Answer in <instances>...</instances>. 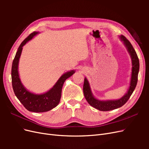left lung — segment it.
Wrapping results in <instances>:
<instances>
[{
    "label": "left lung",
    "instance_id": "8db88e82",
    "mask_svg": "<svg viewBox=\"0 0 149 149\" xmlns=\"http://www.w3.org/2000/svg\"><path fill=\"white\" fill-rule=\"evenodd\" d=\"M120 38L124 42L125 47H127V50L130 53V55L132 58V76L130 80V87L125 95L118 100L115 101H99L94 97L91 91L89 83L86 78L84 79L83 84V93L86 100L90 105L96 109L101 111H111L117 108L120 107L126 103L130 96L132 95L135 88L136 87L138 80V73L139 71V60L137 53L133 48L132 44L129 40L126 38L124 35L120 36Z\"/></svg>",
    "mask_w": 149,
    "mask_h": 149
}]
</instances>
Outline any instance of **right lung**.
Segmentation results:
<instances>
[{"label":"right lung","instance_id":"add662e5","mask_svg":"<svg viewBox=\"0 0 149 149\" xmlns=\"http://www.w3.org/2000/svg\"><path fill=\"white\" fill-rule=\"evenodd\" d=\"M37 33L38 32L33 31L21 43L18 48L12 66V83L15 96L26 109L34 112H43L51 110L58 106L60 101L63 85L67 78L74 73V71H71L63 74L55 86L45 94H35L31 93L24 87L20 81L18 72V65L22 47Z\"/></svg>","mask_w":149,"mask_h":149}]
</instances>
